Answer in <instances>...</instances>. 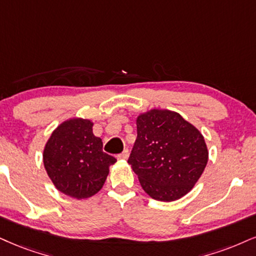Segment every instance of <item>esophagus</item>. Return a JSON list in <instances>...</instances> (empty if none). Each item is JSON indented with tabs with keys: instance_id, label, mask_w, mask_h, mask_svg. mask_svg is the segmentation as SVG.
<instances>
[{
	"instance_id": "obj_1",
	"label": "esophagus",
	"mask_w": 256,
	"mask_h": 256,
	"mask_svg": "<svg viewBox=\"0 0 256 256\" xmlns=\"http://www.w3.org/2000/svg\"><path fill=\"white\" fill-rule=\"evenodd\" d=\"M128 156H129V150H124L121 154H118V159H120V160H126V159H127V158H128Z\"/></svg>"
}]
</instances>
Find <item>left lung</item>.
Returning <instances> with one entry per match:
<instances>
[{
  "label": "left lung",
  "instance_id": "obj_1",
  "mask_svg": "<svg viewBox=\"0 0 256 256\" xmlns=\"http://www.w3.org/2000/svg\"><path fill=\"white\" fill-rule=\"evenodd\" d=\"M136 126L138 138L128 164L154 200H179L194 188L208 164L203 135L170 110L142 114Z\"/></svg>",
  "mask_w": 256,
  "mask_h": 256
}]
</instances>
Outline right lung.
Segmentation results:
<instances>
[{
    "mask_svg": "<svg viewBox=\"0 0 256 256\" xmlns=\"http://www.w3.org/2000/svg\"><path fill=\"white\" fill-rule=\"evenodd\" d=\"M116 159L103 152V142L92 133V122L74 118L53 132L44 150V165L62 194L82 200L97 194Z\"/></svg>",
    "mask_w": 256,
    "mask_h": 256,
    "instance_id": "add662e5",
    "label": "right lung"
}]
</instances>
